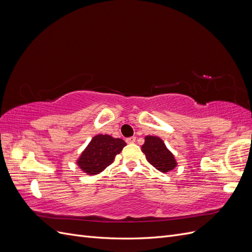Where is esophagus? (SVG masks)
<instances>
[{
  "label": "esophagus",
  "mask_w": 252,
  "mask_h": 252,
  "mask_svg": "<svg viewBox=\"0 0 252 252\" xmlns=\"http://www.w3.org/2000/svg\"><path fill=\"white\" fill-rule=\"evenodd\" d=\"M135 136H131V138H128V139H126V142L128 143V144H132V143H134L135 142Z\"/></svg>",
  "instance_id": "esophagus-1"
}]
</instances>
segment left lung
Returning <instances> with one entry per match:
<instances>
[{
  "label": "left lung",
  "mask_w": 252,
  "mask_h": 252,
  "mask_svg": "<svg viewBox=\"0 0 252 252\" xmlns=\"http://www.w3.org/2000/svg\"><path fill=\"white\" fill-rule=\"evenodd\" d=\"M141 149L147 161L158 171L167 173L178 166L173 154L166 147L164 141L158 136H145V143L142 145Z\"/></svg>",
  "instance_id": "left-lung-1"
}]
</instances>
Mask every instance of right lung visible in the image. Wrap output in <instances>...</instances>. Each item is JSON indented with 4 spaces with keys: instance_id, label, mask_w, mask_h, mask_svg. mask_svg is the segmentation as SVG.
Segmentation results:
<instances>
[{
    "instance_id": "add662e5",
    "label": "right lung",
    "mask_w": 252,
    "mask_h": 252,
    "mask_svg": "<svg viewBox=\"0 0 252 252\" xmlns=\"http://www.w3.org/2000/svg\"><path fill=\"white\" fill-rule=\"evenodd\" d=\"M126 146L125 141L108 134L94 135L77 159L79 168L88 175L102 172Z\"/></svg>"
}]
</instances>
